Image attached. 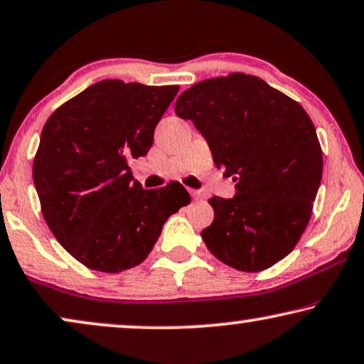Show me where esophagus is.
<instances>
[{
	"label": "esophagus",
	"instance_id": "34e87169",
	"mask_svg": "<svg viewBox=\"0 0 364 364\" xmlns=\"http://www.w3.org/2000/svg\"><path fill=\"white\" fill-rule=\"evenodd\" d=\"M189 193H191V196H193L194 201H201V199H203V193L201 191H194V189H191V191H189Z\"/></svg>",
	"mask_w": 364,
	"mask_h": 364
}]
</instances>
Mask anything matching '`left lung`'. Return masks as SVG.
Returning <instances> with one entry per match:
<instances>
[{
    "mask_svg": "<svg viewBox=\"0 0 364 364\" xmlns=\"http://www.w3.org/2000/svg\"><path fill=\"white\" fill-rule=\"evenodd\" d=\"M175 114L193 120L214 165L237 181L232 199H209L214 221L201 232L209 252L242 272L272 267L314 211L323 171L314 122L299 102L244 73L189 87Z\"/></svg>",
    "mask_w": 364,
    "mask_h": 364,
    "instance_id": "1",
    "label": "left lung"
}]
</instances>
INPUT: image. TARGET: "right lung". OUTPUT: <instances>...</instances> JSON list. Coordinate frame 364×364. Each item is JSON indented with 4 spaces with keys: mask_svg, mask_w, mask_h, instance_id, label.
Listing matches in <instances>:
<instances>
[{
    "mask_svg": "<svg viewBox=\"0 0 364 364\" xmlns=\"http://www.w3.org/2000/svg\"><path fill=\"white\" fill-rule=\"evenodd\" d=\"M178 90L105 79L46 122L33 163L41 211L59 244L87 269L115 274L141 264L166 219L191 201L178 181L143 189L129 166L150 150Z\"/></svg>",
    "mask_w": 364,
    "mask_h": 364,
    "instance_id": "1",
    "label": "right lung"
}]
</instances>
